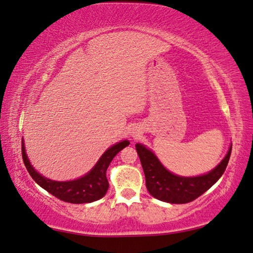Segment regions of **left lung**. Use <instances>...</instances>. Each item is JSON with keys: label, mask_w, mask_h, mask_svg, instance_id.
Masks as SVG:
<instances>
[{"label": "left lung", "mask_w": 253, "mask_h": 253, "mask_svg": "<svg viewBox=\"0 0 253 253\" xmlns=\"http://www.w3.org/2000/svg\"><path fill=\"white\" fill-rule=\"evenodd\" d=\"M136 151L142 163L146 187L154 198L163 202L183 204L198 199L217 182L228 166L232 145L225 157L215 169L201 176L184 177L169 172L155 154L142 144H136Z\"/></svg>", "instance_id": "1"}]
</instances>
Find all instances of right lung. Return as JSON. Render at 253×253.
I'll list each match as a JSON object with an SVG mask.
<instances>
[{"label":"right lung","instance_id":"1","mask_svg":"<svg viewBox=\"0 0 253 253\" xmlns=\"http://www.w3.org/2000/svg\"><path fill=\"white\" fill-rule=\"evenodd\" d=\"M129 145L128 140H123L118 143L102 154V156L97 162V164L93 166V169L85 174L84 176L80 177L74 181L67 182H58L52 181L41 174L37 172L30 164L29 158L27 156L24 148V143L22 140V158L24 162L25 168H27L29 174L39 185L48 191L50 194H52L55 198L63 201V202H69L75 204L80 203H90L101 199L107 193V190L109 187L108 179L106 176L107 169L113 161V158L122 151L123 148Z\"/></svg>","mask_w":253,"mask_h":253}]
</instances>
